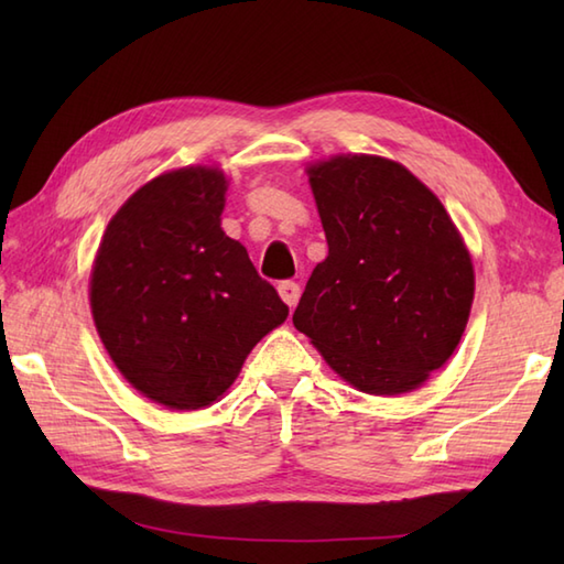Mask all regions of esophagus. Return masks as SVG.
<instances>
[{"instance_id": "esophagus-1", "label": "esophagus", "mask_w": 564, "mask_h": 564, "mask_svg": "<svg viewBox=\"0 0 564 564\" xmlns=\"http://www.w3.org/2000/svg\"><path fill=\"white\" fill-rule=\"evenodd\" d=\"M279 293L283 297V303L289 307H295L297 301H301V285H297L295 281H281L279 283Z\"/></svg>"}]
</instances>
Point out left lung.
<instances>
[{"mask_svg": "<svg viewBox=\"0 0 564 564\" xmlns=\"http://www.w3.org/2000/svg\"><path fill=\"white\" fill-rule=\"evenodd\" d=\"M307 176L329 254L293 325L356 390L410 392L460 344L475 295L470 251L441 200L398 162L337 154Z\"/></svg>", "mask_w": 564, "mask_h": 564, "instance_id": "1", "label": "left lung"}]
</instances>
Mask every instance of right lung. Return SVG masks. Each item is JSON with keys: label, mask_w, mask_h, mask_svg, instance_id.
I'll list each match as a JSON object with an SVG mask.
<instances>
[{"label": "right lung", "mask_w": 564, "mask_h": 564, "mask_svg": "<svg viewBox=\"0 0 564 564\" xmlns=\"http://www.w3.org/2000/svg\"><path fill=\"white\" fill-rule=\"evenodd\" d=\"M225 191L218 166L160 174L118 208L94 259L89 303L106 351L170 410L213 404L289 317L247 249L223 232Z\"/></svg>", "instance_id": "obj_1"}]
</instances>
